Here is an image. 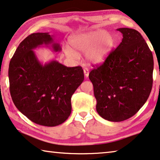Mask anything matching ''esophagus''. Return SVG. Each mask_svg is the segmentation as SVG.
I'll return each instance as SVG.
<instances>
[{"label": "esophagus", "instance_id": "esophagus-1", "mask_svg": "<svg viewBox=\"0 0 160 160\" xmlns=\"http://www.w3.org/2000/svg\"><path fill=\"white\" fill-rule=\"evenodd\" d=\"M83 72H84V75H85V77L88 78V75H89V70H88V69H84Z\"/></svg>", "mask_w": 160, "mask_h": 160}]
</instances>
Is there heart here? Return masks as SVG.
Wrapping results in <instances>:
<instances>
[{
    "label": "heart",
    "instance_id": "obj_1",
    "mask_svg": "<svg viewBox=\"0 0 160 160\" xmlns=\"http://www.w3.org/2000/svg\"><path fill=\"white\" fill-rule=\"evenodd\" d=\"M70 43L75 49L87 53V60L92 65L103 63L114 46L113 38L107 31L102 29L74 34L70 38ZM65 53L68 57L77 56V53L70 47H67Z\"/></svg>",
    "mask_w": 160,
    "mask_h": 160
}]
</instances>
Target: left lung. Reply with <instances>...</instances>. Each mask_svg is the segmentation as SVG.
I'll list each match as a JSON object with an SVG mask.
<instances>
[{"label":"left lung","instance_id":"left-lung-1","mask_svg":"<svg viewBox=\"0 0 160 160\" xmlns=\"http://www.w3.org/2000/svg\"><path fill=\"white\" fill-rule=\"evenodd\" d=\"M117 31L123 35L120 44L89 74L98 113L113 122L131 118L146 103L154 69L153 55L141 34L128 28Z\"/></svg>","mask_w":160,"mask_h":160}]
</instances>
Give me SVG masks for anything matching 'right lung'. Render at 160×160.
<instances>
[{
  "label": "right lung",
  "instance_id": "obj_1",
  "mask_svg": "<svg viewBox=\"0 0 160 160\" xmlns=\"http://www.w3.org/2000/svg\"><path fill=\"white\" fill-rule=\"evenodd\" d=\"M49 33H34L20 43L9 64L10 92L18 110L37 124L56 126L68 118L71 97L84 80L80 66L68 68L57 60L44 64L34 50L62 48Z\"/></svg>",
  "mask_w": 160,
  "mask_h": 160
}]
</instances>
